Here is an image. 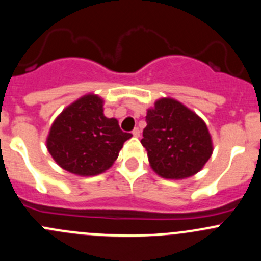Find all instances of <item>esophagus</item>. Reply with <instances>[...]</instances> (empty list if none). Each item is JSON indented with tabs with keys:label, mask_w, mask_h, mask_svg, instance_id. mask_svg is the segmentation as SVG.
Segmentation results:
<instances>
[{
	"label": "esophagus",
	"mask_w": 261,
	"mask_h": 261,
	"mask_svg": "<svg viewBox=\"0 0 261 261\" xmlns=\"http://www.w3.org/2000/svg\"><path fill=\"white\" fill-rule=\"evenodd\" d=\"M133 135L135 136V138H139L140 136V130H139V127H135L133 130Z\"/></svg>",
	"instance_id": "1"
}]
</instances>
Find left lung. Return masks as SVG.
Listing matches in <instances>:
<instances>
[{
    "instance_id": "obj_1",
    "label": "left lung",
    "mask_w": 261,
    "mask_h": 261,
    "mask_svg": "<svg viewBox=\"0 0 261 261\" xmlns=\"http://www.w3.org/2000/svg\"><path fill=\"white\" fill-rule=\"evenodd\" d=\"M141 144L150 167L165 179H184L198 173L213 151L204 121L179 101L160 98L147 110Z\"/></svg>"
}]
</instances>
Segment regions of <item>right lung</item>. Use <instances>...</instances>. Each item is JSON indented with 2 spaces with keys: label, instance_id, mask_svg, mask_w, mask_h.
<instances>
[{
  "label": "right lung",
  "instance_id": "right-lung-1",
  "mask_svg": "<svg viewBox=\"0 0 261 261\" xmlns=\"http://www.w3.org/2000/svg\"><path fill=\"white\" fill-rule=\"evenodd\" d=\"M103 115V99L86 94L64 109L50 127L46 147L59 167L81 177L101 174L131 138Z\"/></svg>",
  "mask_w": 261,
  "mask_h": 261
}]
</instances>
